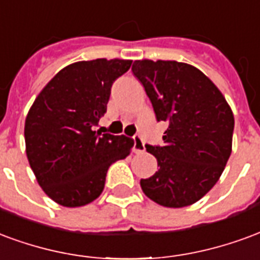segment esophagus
<instances>
[{
    "mask_svg": "<svg viewBox=\"0 0 260 260\" xmlns=\"http://www.w3.org/2000/svg\"><path fill=\"white\" fill-rule=\"evenodd\" d=\"M133 140H134V152H144L145 151V144H144L143 138L140 136H136V137H133Z\"/></svg>",
    "mask_w": 260,
    "mask_h": 260,
    "instance_id": "obj_1",
    "label": "esophagus"
}]
</instances>
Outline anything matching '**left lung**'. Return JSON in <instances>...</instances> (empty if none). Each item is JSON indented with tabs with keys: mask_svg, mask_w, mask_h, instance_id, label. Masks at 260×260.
Wrapping results in <instances>:
<instances>
[{
	"mask_svg": "<svg viewBox=\"0 0 260 260\" xmlns=\"http://www.w3.org/2000/svg\"><path fill=\"white\" fill-rule=\"evenodd\" d=\"M133 73L143 83L159 122H168L164 145H147L158 172L141 190L165 208L200 201L220 179L233 147L234 115L215 83L195 66L140 59Z\"/></svg>",
	"mask_w": 260,
	"mask_h": 260,
	"instance_id": "1",
	"label": "left lung"
}]
</instances>
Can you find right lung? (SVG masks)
Masks as SVG:
<instances>
[{
    "label": "right lung",
    "instance_id": "obj_1",
    "mask_svg": "<svg viewBox=\"0 0 260 260\" xmlns=\"http://www.w3.org/2000/svg\"><path fill=\"white\" fill-rule=\"evenodd\" d=\"M132 62L100 58L70 63L30 107L26 155L40 187L56 204L77 208L96 200L109 166L132 152V138L91 130L107 112L112 83Z\"/></svg>",
    "mask_w": 260,
    "mask_h": 260
}]
</instances>
